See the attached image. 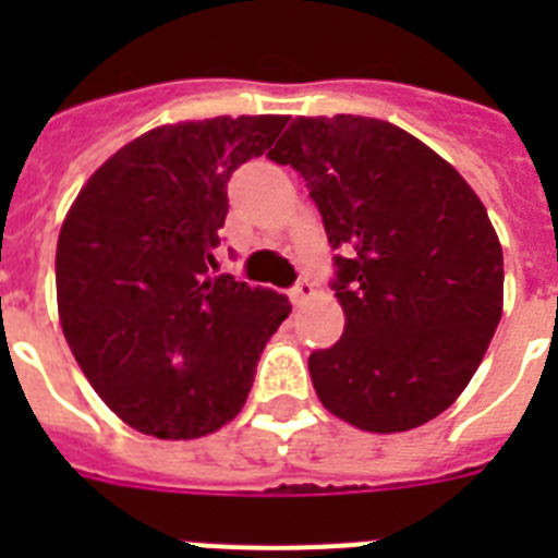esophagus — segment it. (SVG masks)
Masks as SVG:
<instances>
[{
  "label": "esophagus",
  "mask_w": 558,
  "mask_h": 558,
  "mask_svg": "<svg viewBox=\"0 0 558 558\" xmlns=\"http://www.w3.org/2000/svg\"><path fill=\"white\" fill-rule=\"evenodd\" d=\"M313 293H315L313 282H310L307 276H302V279H299V282H295L293 288H290V299H293V304H304Z\"/></svg>",
  "instance_id": "esophagus-1"
}]
</instances>
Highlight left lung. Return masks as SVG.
I'll return each mask as SVG.
<instances>
[{
	"label": "left lung",
	"instance_id": "1",
	"mask_svg": "<svg viewBox=\"0 0 558 558\" xmlns=\"http://www.w3.org/2000/svg\"><path fill=\"white\" fill-rule=\"evenodd\" d=\"M268 159L307 181L347 327L310 354L329 413L402 433L447 411L502 313V248L472 186L425 142L372 117H299Z\"/></svg>",
	"mask_w": 558,
	"mask_h": 558
}]
</instances>
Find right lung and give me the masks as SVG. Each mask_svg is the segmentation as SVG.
<instances>
[{
    "instance_id": "right-lung-1",
    "label": "right lung",
    "mask_w": 558,
    "mask_h": 558,
    "mask_svg": "<svg viewBox=\"0 0 558 558\" xmlns=\"http://www.w3.org/2000/svg\"><path fill=\"white\" fill-rule=\"evenodd\" d=\"M288 117L179 122L128 142L61 226L58 315L92 388L133 430L201 438L243 411L288 295L211 276L231 172Z\"/></svg>"
}]
</instances>
